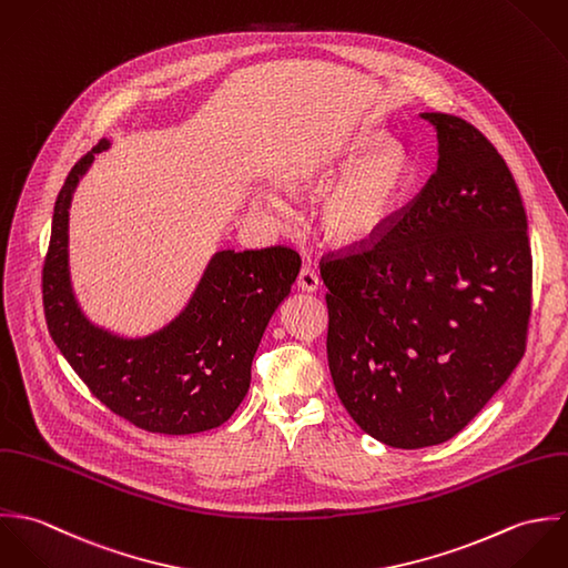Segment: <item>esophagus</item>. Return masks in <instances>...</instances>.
Returning <instances> with one entry per match:
<instances>
[{
	"label": "esophagus",
	"instance_id": "esophagus-1",
	"mask_svg": "<svg viewBox=\"0 0 568 568\" xmlns=\"http://www.w3.org/2000/svg\"><path fill=\"white\" fill-rule=\"evenodd\" d=\"M298 287L303 292H316L321 287V276L310 265H303L298 272Z\"/></svg>",
	"mask_w": 568,
	"mask_h": 568
}]
</instances>
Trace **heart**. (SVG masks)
I'll use <instances>...</instances> for the list:
<instances>
[{"instance_id":"heart-1","label":"heart","mask_w":568,"mask_h":568,"mask_svg":"<svg viewBox=\"0 0 568 568\" xmlns=\"http://www.w3.org/2000/svg\"><path fill=\"white\" fill-rule=\"evenodd\" d=\"M379 143V135L362 133L336 153L296 162L276 178L278 186L294 197L316 195L331 186L321 200L318 222L323 236L336 247L371 245L395 224L406 202L408 155L397 144L381 148ZM258 206L274 220L285 215L283 204L274 197H261Z\"/></svg>"}]
</instances>
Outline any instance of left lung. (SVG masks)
I'll return each mask as SVG.
<instances>
[{"label":"left lung","instance_id":"8db88e82","mask_svg":"<svg viewBox=\"0 0 568 568\" xmlns=\"http://www.w3.org/2000/svg\"><path fill=\"white\" fill-rule=\"evenodd\" d=\"M439 162L371 245L321 258L327 357L346 413L404 450L460 433L527 346V213L496 146L458 115L426 112Z\"/></svg>","mask_w":568,"mask_h":568}]
</instances>
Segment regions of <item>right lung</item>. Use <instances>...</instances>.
Segmentation results:
<instances>
[{
	"label": "right lung",
	"mask_w": 568,
	"mask_h": 568,
	"mask_svg": "<svg viewBox=\"0 0 568 568\" xmlns=\"http://www.w3.org/2000/svg\"><path fill=\"white\" fill-rule=\"evenodd\" d=\"M101 140L70 171L52 215L43 261V312L63 357L118 417L160 435H193L226 424L250 388L252 357L287 298L301 256L285 245L217 252L186 310L146 338H120L92 325L72 292L68 220L79 180Z\"/></svg>",
	"instance_id": "right-lung-1"
}]
</instances>
